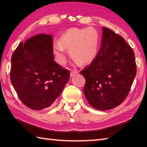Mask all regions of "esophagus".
<instances>
[{
    "label": "esophagus",
    "instance_id": "esophagus-1",
    "mask_svg": "<svg viewBox=\"0 0 147 147\" xmlns=\"http://www.w3.org/2000/svg\"><path fill=\"white\" fill-rule=\"evenodd\" d=\"M75 74H76V73H75V72H74V71H73V72H71V76H73L75 75Z\"/></svg>",
    "mask_w": 147,
    "mask_h": 147
}]
</instances>
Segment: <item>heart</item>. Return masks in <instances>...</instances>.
Listing matches in <instances>:
<instances>
[{
	"label": "heart",
	"mask_w": 147,
	"mask_h": 147,
	"mask_svg": "<svg viewBox=\"0 0 147 147\" xmlns=\"http://www.w3.org/2000/svg\"><path fill=\"white\" fill-rule=\"evenodd\" d=\"M96 54V45L94 43H91L89 45V49L87 56H88V58L89 60L91 61L92 59L95 57Z\"/></svg>",
	"instance_id": "obj_1"
}]
</instances>
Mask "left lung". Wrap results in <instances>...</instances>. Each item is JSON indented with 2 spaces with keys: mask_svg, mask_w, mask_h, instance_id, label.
Here are the masks:
<instances>
[{
  "mask_svg": "<svg viewBox=\"0 0 147 147\" xmlns=\"http://www.w3.org/2000/svg\"><path fill=\"white\" fill-rule=\"evenodd\" d=\"M54 60L51 35L40 33L32 36L14 51L11 82L28 108L41 110L51 106L69 81V71Z\"/></svg>",
  "mask_w": 147,
  "mask_h": 147,
  "instance_id": "obj_1",
  "label": "left lung"
}]
</instances>
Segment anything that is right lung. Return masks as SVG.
Wrapping results in <instances>:
<instances>
[{
	"label": "right lung",
	"instance_id": "1",
	"mask_svg": "<svg viewBox=\"0 0 147 147\" xmlns=\"http://www.w3.org/2000/svg\"><path fill=\"white\" fill-rule=\"evenodd\" d=\"M101 47L90 65L81 74L86 79L84 93L89 104L108 110L123 102L136 75L135 55L124 39L102 28Z\"/></svg>",
	"mask_w": 147,
	"mask_h": 147
}]
</instances>
